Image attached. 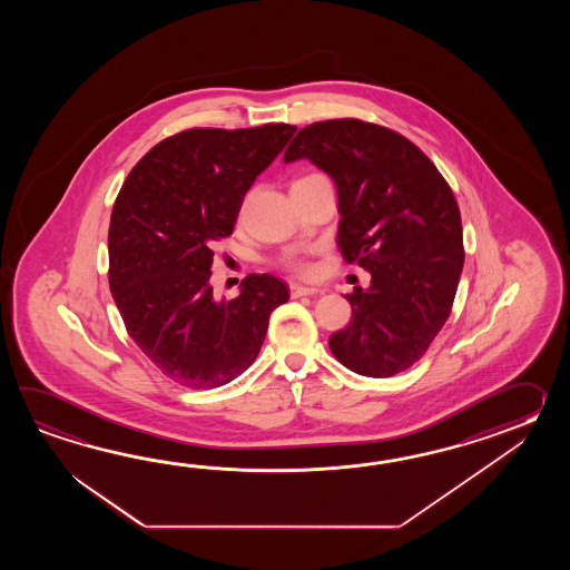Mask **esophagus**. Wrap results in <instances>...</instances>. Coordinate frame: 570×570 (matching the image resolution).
<instances>
[{
    "label": "esophagus",
    "instance_id": "esophagus-1",
    "mask_svg": "<svg viewBox=\"0 0 570 570\" xmlns=\"http://www.w3.org/2000/svg\"><path fill=\"white\" fill-rule=\"evenodd\" d=\"M291 297H303V295H317L322 289L317 287H307V285H299V283H291Z\"/></svg>",
    "mask_w": 570,
    "mask_h": 570
}]
</instances>
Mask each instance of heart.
Returning <instances> with one entry per match:
<instances>
[{"mask_svg":"<svg viewBox=\"0 0 570 570\" xmlns=\"http://www.w3.org/2000/svg\"><path fill=\"white\" fill-rule=\"evenodd\" d=\"M287 267L297 271V273H309V267L303 263L302 258H297V256H289V258H287Z\"/></svg>","mask_w":570,"mask_h":570,"instance_id":"obj_1","label":"heart"}]
</instances>
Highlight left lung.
<instances>
[{"instance_id":"1","label":"left lung","mask_w":570,"mask_h":570,"mask_svg":"<svg viewBox=\"0 0 570 570\" xmlns=\"http://www.w3.org/2000/svg\"><path fill=\"white\" fill-rule=\"evenodd\" d=\"M312 160L338 191V246L371 273L354 287L348 326L327 344L364 376H393L417 363L449 320L462 265V222L454 194L405 136L363 120L315 121L285 150Z\"/></svg>"}]
</instances>
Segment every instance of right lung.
<instances>
[{"label": "right lung", "instance_id": "1", "mask_svg": "<svg viewBox=\"0 0 570 570\" xmlns=\"http://www.w3.org/2000/svg\"><path fill=\"white\" fill-rule=\"evenodd\" d=\"M289 124L191 128L136 163L109 222V289L136 346L170 381L222 387L255 363L268 317L289 299L273 275H248L216 299L214 243L230 236L244 195L295 134Z\"/></svg>", "mask_w": 570, "mask_h": 570}]
</instances>
